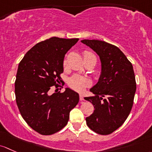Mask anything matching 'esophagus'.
Here are the masks:
<instances>
[{
	"label": "esophagus",
	"mask_w": 152,
	"mask_h": 152,
	"mask_svg": "<svg viewBox=\"0 0 152 152\" xmlns=\"http://www.w3.org/2000/svg\"><path fill=\"white\" fill-rule=\"evenodd\" d=\"M80 101H83L84 100L83 96L82 94H80Z\"/></svg>",
	"instance_id": "34e87169"
}]
</instances>
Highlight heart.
Listing matches in <instances>:
<instances>
[{
	"mask_svg": "<svg viewBox=\"0 0 152 152\" xmlns=\"http://www.w3.org/2000/svg\"><path fill=\"white\" fill-rule=\"evenodd\" d=\"M87 56H94V55L93 53L88 52L86 51L83 53V57H87ZM67 64V61L66 59H65L64 61V66H66ZM90 82H89L88 80H87L86 78L83 77L78 75H75L72 76V77H70L68 80V85L71 88L74 89V90L77 91H83L84 89L86 88L87 86H88Z\"/></svg>",
	"mask_w": 152,
	"mask_h": 152,
	"instance_id": "obj_1",
	"label": "heart"
}]
</instances>
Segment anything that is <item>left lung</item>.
I'll return each instance as SVG.
<instances>
[{"label":"left lung","instance_id":"8db88e82","mask_svg":"<svg viewBox=\"0 0 152 152\" xmlns=\"http://www.w3.org/2000/svg\"><path fill=\"white\" fill-rule=\"evenodd\" d=\"M99 56L101 72L90 88L94 96L85 97L93 104L94 113L86 117L89 128L100 134L116 130L127 118L136 91L132 64L118 48L101 40H81Z\"/></svg>","mask_w":152,"mask_h":152}]
</instances>
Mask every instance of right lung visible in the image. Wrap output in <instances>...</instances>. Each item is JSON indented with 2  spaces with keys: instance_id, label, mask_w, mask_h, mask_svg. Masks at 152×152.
<instances>
[{
  "instance_id": "add662e5",
  "label": "right lung",
  "mask_w": 152,
  "mask_h": 152,
  "mask_svg": "<svg viewBox=\"0 0 152 152\" xmlns=\"http://www.w3.org/2000/svg\"><path fill=\"white\" fill-rule=\"evenodd\" d=\"M79 39L52 37L39 42L20 62L15 80V96L20 114L39 134L49 135L67 124L69 113L79 102L78 93L66 88L50 94V89L61 80L66 53Z\"/></svg>"
}]
</instances>
